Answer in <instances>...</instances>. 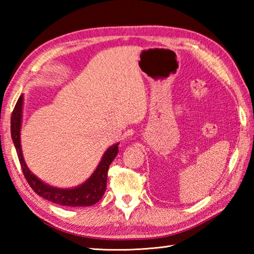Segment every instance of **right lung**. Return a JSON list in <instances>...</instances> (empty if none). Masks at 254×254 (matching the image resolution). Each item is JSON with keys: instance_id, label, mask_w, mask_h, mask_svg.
<instances>
[{"instance_id": "add662e5", "label": "right lung", "mask_w": 254, "mask_h": 254, "mask_svg": "<svg viewBox=\"0 0 254 254\" xmlns=\"http://www.w3.org/2000/svg\"><path fill=\"white\" fill-rule=\"evenodd\" d=\"M23 106H24V96L21 95L13 110L12 117H10V135L14 143V146L17 152L19 163L23 169L24 176L27 182L29 183L32 190L38 195L44 197L52 203L60 204L62 206L68 207H85L91 206V205L99 202L104 196L107 189V176L108 169L116 158L119 152V143L111 145L108 148L95 171L87 180L84 181L82 185L74 188H57L48 185V183L40 180L35 176L30 169L27 167L24 159L23 150L20 145V128L21 120H23Z\"/></svg>"}]
</instances>
